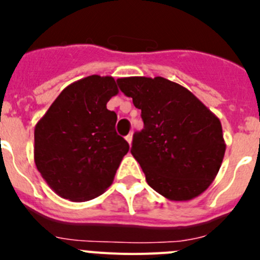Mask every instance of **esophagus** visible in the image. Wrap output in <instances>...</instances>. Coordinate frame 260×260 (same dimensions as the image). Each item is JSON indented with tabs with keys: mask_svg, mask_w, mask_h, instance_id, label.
Instances as JSON below:
<instances>
[{
	"mask_svg": "<svg viewBox=\"0 0 260 260\" xmlns=\"http://www.w3.org/2000/svg\"><path fill=\"white\" fill-rule=\"evenodd\" d=\"M125 139H126V141H127V143L130 144V146H132V142H133V134H128L127 137L125 138Z\"/></svg>",
	"mask_w": 260,
	"mask_h": 260,
	"instance_id": "34e87169",
	"label": "esophagus"
}]
</instances>
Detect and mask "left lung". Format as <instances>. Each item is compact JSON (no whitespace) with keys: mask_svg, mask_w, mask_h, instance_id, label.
Segmentation results:
<instances>
[{"mask_svg":"<svg viewBox=\"0 0 260 260\" xmlns=\"http://www.w3.org/2000/svg\"><path fill=\"white\" fill-rule=\"evenodd\" d=\"M117 83L142 110L144 128L134 134L130 152L147 183L173 202L206 191L226 148L220 119L189 89L165 78H119Z\"/></svg>","mask_w":260,"mask_h":260,"instance_id":"obj_1","label":"left lung"}]
</instances>
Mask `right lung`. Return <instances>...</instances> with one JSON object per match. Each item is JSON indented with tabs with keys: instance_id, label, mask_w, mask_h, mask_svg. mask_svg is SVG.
<instances>
[{
	"instance_id": "right-lung-1",
	"label": "right lung",
	"mask_w": 260,
	"mask_h": 260,
	"mask_svg": "<svg viewBox=\"0 0 260 260\" xmlns=\"http://www.w3.org/2000/svg\"><path fill=\"white\" fill-rule=\"evenodd\" d=\"M118 93L113 77L89 75L69 84L35 126L38 171L61 198L84 202L102 195L128 151L107 103Z\"/></svg>"
}]
</instances>
